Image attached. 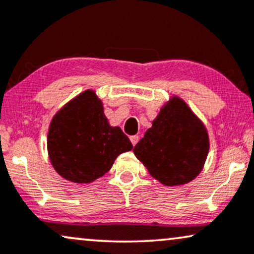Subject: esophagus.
Segmentation results:
<instances>
[{
    "label": "esophagus",
    "mask_w": 254,
    "mask_h": 254,
    "mask_svg": "<svg viewBox=\"0 0 254 254\" xmlns=\"http://www.w3.org/2000/svg\"><path fill=\"white\" fill-rule=\"evenodd\" d=\"M138 139H139V137L137 136V135L130 137V140H131V143H132L133 146H135V145L137 144V142H138Z\"/></svg>",
    "instance_id": "1"
}]
</instances>
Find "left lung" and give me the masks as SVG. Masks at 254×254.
Segmentation results:
<instances>
[{"instance_id":"left-lung-1","label":"left lung","mask_w":254,"mask_h":254,"mask_svg":"<svg viewBox=\"0 0 254 254\" xmlns=\"http://www.w3.org/2000/svg\"><path fill=\"white\" fill-rule=\"evenodd\" d=\"M208 150L203 123L182 99L173 97L135 145L133 154L162 185L180 186L200 174Z\"/></svg>"}]
</instances>
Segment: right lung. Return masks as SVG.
Segmentation results:
<instances>
[{
  "label": "right lung",
  "mask_w": 254,
  "mask_h": 254,
  "mask_svg": "<svg viewBox=\"0 0 254 254\" xmlns=\"http://www.w3.org/2000/svg\"><path fill=\"white\" fill-rule=\"evenodd\" d=\"M47 149L57 173L75 183H90L111 169L118 155L132 149L121 127H111L92 90L68 102L52 119Z\"/></svg>",
  "instance_id": "obj_1"
}]
</instances>
